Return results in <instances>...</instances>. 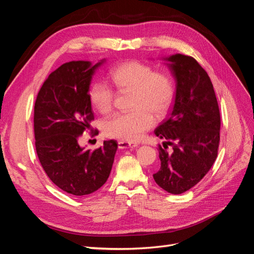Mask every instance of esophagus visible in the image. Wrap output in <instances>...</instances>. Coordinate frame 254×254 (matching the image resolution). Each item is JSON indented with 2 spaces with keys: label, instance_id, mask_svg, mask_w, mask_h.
I'll return each instance as SVG.
<instances>
[{
  "label": "esophagus",
  "instance_id": "1",
  "mask_svg": "<svg viewBox=\"0 0 254 254\" xmlns=\"http://www.w3.org/2000/svg\"><path fill=\"white\" fill-rule=\"evenodd\" d=\"M137 146L136 143H130L126 141H120L119 142V147L121 149H128V148H135Z\"/></svg>",
  "mask_w": 254,
  "mask_h": 254
}]
</instances>
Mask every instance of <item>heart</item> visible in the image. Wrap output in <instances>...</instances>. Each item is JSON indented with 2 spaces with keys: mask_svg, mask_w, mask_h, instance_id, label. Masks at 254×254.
Here are the masks:
<instances>
[{
  "mask_svg": "<svg viewBox=\"0 0 254 254\" xmlns=\"http://www.w3.org/2000/svg\"><path fill=\"white\" fill-rule=\"evenodd\" d=\"M111 82L119 90L131 91L130 111L115 113L103 123L107 136L126 142L139 141L155 124L153 112L162 115L168 109L174 96V84L166 74L156 73L140 61L123 63L109 72ZM92 106L101 113L113 107L114 92L108 83L96 80L89 88Z\"/></svg>",
  "mask_w": 254,
  "mask_h": 254,
  "instance_id": "b5f03b06",
  "label": "heart"
}]
</instances>
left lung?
<instances>
[{"instance_id":"left-lung-1","label":"left lung","mask_w":254,"mask_h":254,"mask_svg":"<svg viewBox=\"0 0 254 254\" xmlns=\"http://www.w3.org/2000/svg\"><path fill=\"white\" fill-rule=\"evenodd\" d=\"M176 80V93L167 118L155 130L166 145L159 146L160 170L153 179L168 193L189 190L211 170L219 146L220 113L209 75L190 56L164 58Z\"/></svg>"}]
</instances>
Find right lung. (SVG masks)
<instances>
[{
    "label": "right lung",
    "mask_w": 254,
    "mask_h": 254,
    "mask_svg": "<svg viewBox=\"0 0 254 254\" xmlns=\"http://www.w3.org/2000/svg\"><path fill=\"white\" fill-rule=\"evenodd\" d=\"M90 61H70L50 74L37 95L34 109L38 158L51 181L66 193L86 196L106 183L118 143L104 141L91 151L78 144L94 120L89 88L96 68Z\"/></svg>",
    "instance_id": "1"
}]
</instances>
